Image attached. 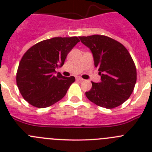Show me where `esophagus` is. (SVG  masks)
Returning a JSON list of instances; mask_svg holds the SVG:
<instances>
[{
	"label": "esophagus",
	"mask_w": 152,
	"mask_h": 152,
	"mask_svg": "<svg viewBox=\"0 0 152 152\" xmlns=\"http://www.w3.org/2000/svg\"><path fill=\"white\" fill-rule=\"evenodd\" d=\"M77 80H80V81H82V80H84V79H83L82 77H77Z\"/></svg>",
	"instance_id": "34e87169"
}]
</instances>
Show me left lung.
Wrapping results in <instances>:
<instances>
[{
	"label": "left lung",
	"mask_w": 152,
	"mask_h": 152,
	"mask_svg": "<svg viewBox=\"0 0 152 152\" xmlns=\"http://www.w3.org/2000/svg\"><path fill=\"white\" fill-rule=\"evenodd\" d=\"M91 49L101 80L92 83L86 96L96 105L113 109L132 94L137 79L136 68L129 51L116 40L103 35L79 36Z\"/></svg>",
	"instance_id": "obj_1"
}]
</instances>
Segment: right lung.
I'll use <instances>...</instances> for the list:
<instances>
[{
	"label": "right lung",
	"mask_w": 152,
	"mask_h": 152,
	"mask_svg": "<svg viewBox=\"0 0 152 152\" xmlns=\"http://www.w3.org/2000/svg\"><path fill=\"white\" fill-rule=\"evenodd\" d=\"M80 42L77 36L54 37L41 41L23 56L17 72V84L29 104L45 108L61 100L75 77H64L56 68L64 64L68 52Z\"/></svg>",
	"instance_id": "obj_1"
}]
</instances>
